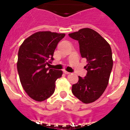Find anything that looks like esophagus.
I'll list each match as a JSON object with an SVG mask.
<instances>
[{"mask_svg":"<svg viewBox=\"0 0 130 130\" xmlns=\"http://www.w3.org/2000/svg\"><path fill=\"white\" fill-rule=\"evenodd\" d=\"M63 73H64L65 74V75H68V74L70 73V72H67V71H65V70H64V71H63Z\"/></svg>","mask_w":130,"mask_h":130,"instance_id":"esophagus-1","label":"esophagus"}]
</instances>
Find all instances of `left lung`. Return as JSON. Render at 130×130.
I'll return each instance as SVG.
<instances>
[{"mask_svg": "<svg viewBox=\"0 0 130 130\" xmlns=\"http://www.w3.org/2000/svg\"><path fill=\"white\" fill-rule=\"evenodd\" d=\"M68 35L78 41L81 57L88 62L86 76H78V82L72 86V93L83 103H91L101 96L109 83L113 67L112 49L106 40L90 28Z\"/></svg>", "mask_w": 130, "mask_h": 130, "instance_id": "left-lung-1", "label": "left lung"}]
</instances>
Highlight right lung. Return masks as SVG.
<instances>
[{"mask_svg":"<svg viewBox=\"0 0 130 130\" xmlns=\"http://www.w3.org/2000/svg\"><path fill=\"white\" fill-rule=\"evenodd\" d=\"M65 34L39 31L23 41L18 54L17 70L24 90L32 99L43 101L53 94L62 70L50 69L54 52Z\"/></svg>","mask_w":130,"mask_h":130,"instance_id":"add662e5","label":"right lung"}]
</instances>
